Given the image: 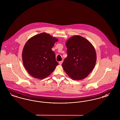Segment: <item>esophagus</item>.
<instances>
[{
	"mask_svg": "<svg viewBox=\"0 0 120 120\" xmlns=\"http://www.w3.org/2000/svg\"><path fill=\"white\" fill-rule=\"evenodd\" d=\"M63 63V61H60V62H59V64H60V65H62V64Z\"/></svg>",
	"mask_w": 120,
	"mask_h": 120,
	"instance_id": "obj_1",
	"label": "esophagus"
}]
</instances>
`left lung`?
<instances>
[{"mask_svg": "<svg viewBox=\"0 0 120 120\" xmlns=\"http://www.w3.org/2000/svg\"><path fill=\"white\" fill-rule=\"evenodd\" d=\"M68 55L62 64L66 73L72 80L86 78L94 68L97 60L94 47L86 38L73 35L66 43Z\"/></svg>", "mask_w": 120, "mask_h": 120, "instance_id": "8db88e82", "label": "left lung"}]
</instances>
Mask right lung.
Here are the masks:
<instances>
[{"label":"right lung","mask_w":120,"mask_h":120,"mask_svg":"<svg viewBox=\"0 0 120 120\" xmlns=\"http://www.w3.org/2000/svg\"><path fill=\"white\" fill-rule=\"evenodd\" d=\"M58 40L43 32L31 37L22 52L25 68L35 78L43 79L49 75L58 65L52 48Z\"/></svg>","instance_id":"right-lung-1"}]
</instances>
